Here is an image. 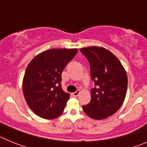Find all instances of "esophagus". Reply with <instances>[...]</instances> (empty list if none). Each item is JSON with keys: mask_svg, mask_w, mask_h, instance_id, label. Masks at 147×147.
Returning a JSON list of instances; mask_svg holds the SVG:
<instances>
[{"mask_svg": "<svg viewBox=\"0 0 147 147\" xmlns=\"http://www.w3.org/2000/svg\"><path fill=\"white\" fill-rule=\"evenodd\" d=\"M80 90H77L76 92H74V93H72V96H77L78 95L80 94Z\"/></svg>", "mask_w": 147, "mask_h": 147, "instance_id": "34e87169", "label": "esophagus"}]
</instances>
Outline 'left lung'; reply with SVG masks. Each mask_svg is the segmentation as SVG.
<instances>
[{"label": "left lung", "instance_id": "left-lung-1", "mask_svg": "<svg viewBox=\"0 0 147 147\" xmlns=\"http://www.w3.org/2000/svg\"><path fill=\"white\" fill-rule=\"evenodd\" d=\"M80 51L89 62L95 85L90 90V102L83 105L82 109L92 119H107L117 112L124 102L128 82L127 73L118 58L107 49L91 46Z\"/></svg>", "mask_w": 147, "mask_h": 147}]
</instances>
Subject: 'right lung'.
I'll list each match as a JSON object with an SVG mask.
<instances>
[{
    "mask_svg": "<svg viewBox=\"0 0 147 147\" xmlns=\"http://www.w3.org/2000/svg\"><path fill=\"white\" fill-rule=\"evenodd\" d=\"M76 49H50L29 62L23 80L27 105L36 115L45 119L58 117L70 94L62 89V73L77 53Z\"/></svg>",
    "mask_w": 147,
    "mask_h": 147,
    "instance_id": "add662e5",
    "label": "right lung"
}]
</instances>
